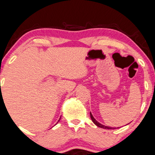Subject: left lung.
<instances>
[{
    "instance_id": "1",
    "label": "left lung",
    "mask_w": 155,
    "mask_h": 155,
    "mask_svg": "<svg viewBox=\"0 0 155 155\" xmlns=\"http://www.w3.org/2000/svg\"><path fill=\"white\" fill-rule=\"evenodd\" d=\"M90 114H91V120H92V121H93V123H94V124H95L96 125H97V126L98 127H99V128H105V129H114V128H112V127H108V126H105V125H102V124H101V123H99V122H97V120H95V119H94V117H93V115H92V114L91 113H90Z\"/></svg>"
}]
</instances>
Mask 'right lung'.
I'll list each match as a JSON object with an SVG mask.
<instances>
[{"label": "right lung", "instance_id": "right-lung-1", "mask_svg": "<svg viewBox=\"0 0 155 155\" xmlns=\"http://www.w3.org/2000/svg\"><path fill=\"white\" fill-rule=\"evenodd\" d=\"M60 119H61V118H60ZM60 119H59V120H60ZM59 120H58V121H59Z\"/></svg>", "mask_w": 155, "mask_h": 155}]
</instances>
